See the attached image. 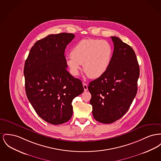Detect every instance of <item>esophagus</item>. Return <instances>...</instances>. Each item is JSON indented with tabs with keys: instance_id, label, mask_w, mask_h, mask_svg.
Returning <instances> with one entry per match:
<instances>
[{
	"instance_id": "obj_1",
	"label": "esophagus",
	"mask_w": 161,
	"mask_h": 161,
	"mask_svg": "<svg viewBox=\"0 0 161 161\" xmlns=\"http://www.w3.org/2000/svg\"><path fill=\"white\" fill-rule=\"evenodd\" d=\"M83 87H84V90H85V91H87V84L85 83H83Z\"/></svg>"
}]
</instances>
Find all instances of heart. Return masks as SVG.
I'll list each match as a JSON object with an SVG mask.
<instances>
[{
  "instance_id": "heart-1",
  "label": "heart",
  "mask_w": 161,
  "mask_h": 161,
  "mask_svg": "<svg viewBox=\"0 0 161 161\" xmlns=\"http://www.w3.org/2000/svg\"><path fill=\"white\" fill-rule=\"evenodd\" d=\"M113 49L105 40L83 39L73 47L66 63L72 75H78L83 64V70L91 78L103 75L110 66Z\"/></svg>"
}]
</instances>
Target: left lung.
<instances>
[{"label":"left lung","mask_w":161,"mask_h":161,"mask_svg":"<svg viewBox=\"0 0 161 161\" xmlns=\"http://www.w3.org/2000/svg\"><path fill=\"white\" fill-rule=\"evenodd\" d=\"M111 38L114 48L110 66L88 86L95 119L108 124L122 117L129 109L137 94L140 73L132 48L120 38Z\"/></svg>","instance_id":"left-lung-1"}]
</instances>
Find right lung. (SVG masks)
Wrapping results in <instances>:
<instances>
[{"instance_id":"1","label":"right lung","mask_w":161,"mask_h":161,"mask_svg":"<svg viewBox=\"0 0 161 161\" xmlns=\"http://www.w3.org/2000/svg\"><path fill=\"white\" fill-rule=\"evenodd\" d=\"M72 33L49 35L36 42L24 66L25 92L38 115L52 125L69 121L73 99L84 91L81 81L67 70L64 52Z\"/></svg>"}]
</instances>
